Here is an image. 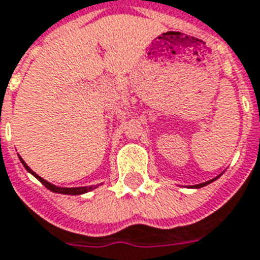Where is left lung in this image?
<instances>
[{
	"label": "left lung",
	"instance_id": "left-lung-1",
	"mask_svg": "<svg viewBox=\"0 0 260 260\" xmlns=\"http://www.w3.org/2000/svg\"><path fill=\"white\" fill-rule=\"evenodd\" d=\"M219 176H220V175H219ZM219 176L211 179V180H208V182H204V183H200V184H193V186H189V187H190V189H200V187H204V186H207V184L212 183L213 180H216V179H218Z\"/></svg>",
	"mask_w": 260,
	"mask_h": 260
}]
</instances>
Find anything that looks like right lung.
<instances>
[{
  "label": "right lung",
  "mask_w": 260,
  "mask_h": 260,
  "mask_svg": "<svg viewBox=\"0 0 260 260\" xmlns=\"http://www.w3.org/2000/svg\"><path fill=\"white\" fill-rule=\"evenodd\" d=\"M20 158V157H19ZM20 162L23 164V167L27 169L28 172L34 176V178H37L40 182H41L45 187H47L48 190H51V191H53V193H59V194H69V196H80V194H85L88 193V191H91V190L96 189L98 187V184H95V186H82V187H59V186H56V184H52L49 183V182H47L45 179H42L41 176H38L34 171H31V168L28 167L24 161H23L22 158H20Z\"/></svg>",
  "instance_id": "add662e5"
}]
</instances>
